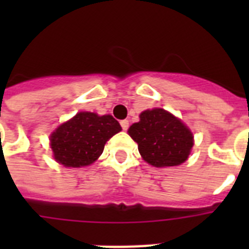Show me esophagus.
Wrapping results in <instances>:
<instances>
[{"mask_svg": "<svg viewBox=\"0 0 249 249\" xmlns=\"http://www.w3.org/2000/svg\"><path fill=\"white\" fill-rule=\"evenodd\" d=\"M120 125H121V128H123V130H128L129 121L128 120H121Z\"/></svg>", "mask_w": 249, "mask_h": 249, "instance_id": "esophagus-1", "label": "esophagus"}]
</instances>
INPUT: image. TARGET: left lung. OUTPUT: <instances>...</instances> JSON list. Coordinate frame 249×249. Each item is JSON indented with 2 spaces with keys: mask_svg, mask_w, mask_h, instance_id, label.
<instances>
[{
  "mask_svg": "<svg viewBox=\"0 0 249 249\" xmlns=\"http://www.w3.org/2000/svg\"><path fill=\"white\" fill-rule=\"evenodd\" d=\"M128 133L144 161L158 168L185 163L194 146L191 130L163 108L143 111Z\"/></svg>",
  "mask_w": 249,
  "mask_h": 249,
  "instance_id": "left-lung-1",
  "label": "left lung"
}]
</instances>
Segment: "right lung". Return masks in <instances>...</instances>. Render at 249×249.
Returning a JSON list of instances; mask_svg holds the SVG:
<instances>
[{"mask_svg":"<svg viewBox=\"0 0 249 249\" xmlns=\"http://www.w3.org/2000/svg\"><path fill=\"white\" fill-rule=\"evenodd\" d=\"M120 130L119 121L111 115L79 112L52 133L54 159L70 168L90 165L102 155L106 142Z\"/></svg>","mask_w":249,"mask_h":249,"instance_id":"right-lung-1","label":"right lung"}]
</instances>
